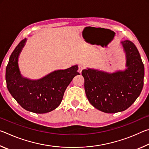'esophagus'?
Here are the masks:
<instances>
[{"mask_svg":"<svg viewBox=\"0 0 149 149\" xmlns=\"http://www.w3.org/2000/svg\"><path fill=\"white\" fill-rule=\"evenodd\" d=\"M84 69H85V67L84 66V65H79V69H78V70H79V72L81 73Z\"/></svg>","mask_w":149,"mask_h":149,"instance_id":"1","label":"esophagus"}]
</instances>
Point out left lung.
<instances>
[{"instance_id": "obj_1", "label": "left lung", "mask_w": 149, "mask_h": 149, "mask_svg": "<svg viewBox=\"0 0 149 149\" xmlns=\"http://www.w3.org/2000/svg\"><path fill=\"white\" fill-rule=\"evenodd\" d=\"M122 43L127 58L125 71L108 74L87 69L81 72L89 102L105 113L127 109L141 94L144 84V64L137 47L129 40Z\"/></svg>"}]
</instances>
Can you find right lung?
I'll use <instances>...</instances> for the list:
<instances>
[{"instance_id": "right-lung-1", "label": "right lung", "mask_w": 149, "mask_h": 149, "mask_svg": "<svg viewBox=\"0 0 149 149\" xmlns=\"http://www.w3.org/2000/svg\"><path fill=\"white\" fill-rule=\"evenodd\" d=\"M26 39L19 42L10 57L6 69V86L17 102L30 112L44 114L58 107L63 96L75 75H79L77 65L57 70L38 80H29L20 74L18 56Z\"/></svg>"}]
</instances>
